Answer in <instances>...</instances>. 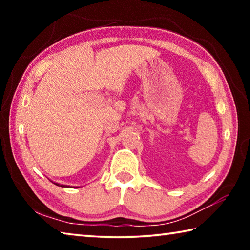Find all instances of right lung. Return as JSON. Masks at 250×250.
I'll list each match as a JSON object with an SVG mask.
<instances>
[{
	"mask_svg": "<svg viewBox=\"0 0 250 250\" xmlns=\"http://www.w3.org/2000/svg\"><path fill=\"white\" fill-rule=\"evenodd\" d=\"M56 185H58V186H61V188H67L66 185H59V184H56Z\"/></svg>",
	"mask_w": 250,
	"mask_h": 250,
	"instance_id": "right-lung-1",
	"label": "right lung"
}]
</instances>
